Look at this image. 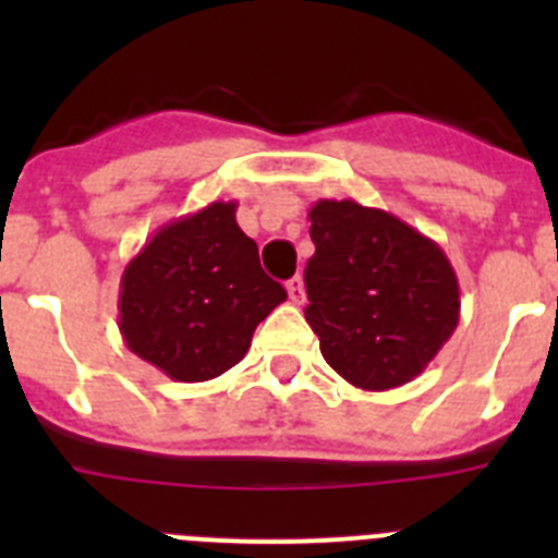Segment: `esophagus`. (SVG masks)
<instances>
[{
	"label": "esophagus",
	"mask_w": 558,
	"mask_h": 558,
	"mask_svg": "<svg viewBox=\"0 0 558 558\" xmlns=\"http://www.w3.org/2000/svg\"><path fill=\"white\" fill-rule=\"evenodd\" d=\"M288 295L293 304H304V282L302 276H293L288 282Z\"/></svg>",
	"instance_id": "34e87169"
}]
</instances>
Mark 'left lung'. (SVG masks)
I'll list each match as a JSON object with an SVG mask.
<instances>
[{
  "label": "left lung",
  "instance_id": "left-lung-1",
  "mask_svg": "<svg viewBox=\"0 0 558 558\" xmlns=\"http://www.w3.org/2000/svg\"><path fill=\"white\" fill-rule=\"evenodd\" d=\"M304 318L322 354L363 391L411 383L458 327L461 290L430 236L357 201H315Z\"/></svg>",
  "mask_w": 558,
  "mask_h": 558
}]
</instances>
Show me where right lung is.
Segmentation results:
<instances>
[{
  "label": "right lung",
  "instance_id": "obj_1",
  "mask_svg": "<svg viewBox=\"0 0 558 558\" xmlns=\"http://www.w3.org/2000/svg\"><path fill=\"white\" fill-rule=\"evenodd\" d=\"M234 211V201H215L161 226L122 270L125 347L179 383H206L236 366L256 324L288 299Z\"/></svg>",
  "mask_w": 558,
  "mask_h": 558
}]
</instances>
